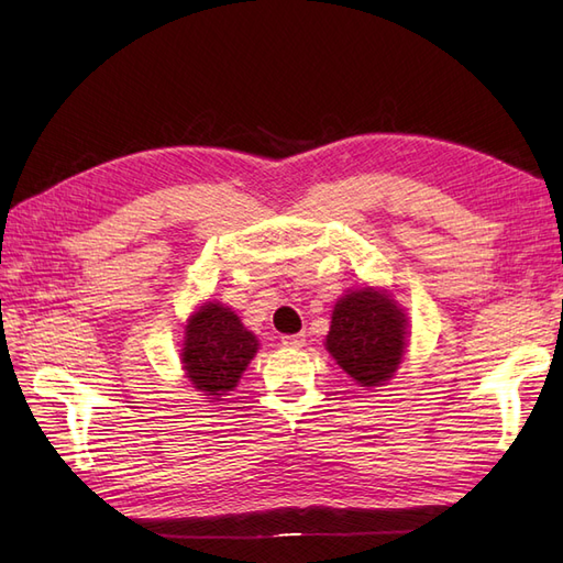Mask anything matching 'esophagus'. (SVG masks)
<instances>
[{"label": "esophagus", "instance_id": "34e87169", "mask_svg": "<svg viewBox=\"0 0 563 563\" xmlns=\"http://www.w3.org/2000/svg\"><path fill=\"white\" fill-rule=\"evenodd\" d=\"M282 345H284V347H291V350H298V347L305 345V335H302V333L282 335Z\"/></svg>", "mask_w": 563, "mask_h": 563}]
</instances>
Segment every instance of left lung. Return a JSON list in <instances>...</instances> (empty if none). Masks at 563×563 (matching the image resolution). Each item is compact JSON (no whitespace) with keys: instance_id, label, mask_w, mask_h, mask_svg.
Masks as SVG:
<instances>
[{"instance_id":"1","label":"left lung","mask_w":563,"mask_h":563,"mask_svg":"<svg viewBox=\"0 0 563 563\" xmlns=\"http://www.w3.org/2000/svg\"><path fill=\"white\" fill-rule=\"evenodd\" d=\"M327 350L362 387H378L401 364L406 317L385 294L360 288L335 302Z\"/></svg>"}]
</instances>
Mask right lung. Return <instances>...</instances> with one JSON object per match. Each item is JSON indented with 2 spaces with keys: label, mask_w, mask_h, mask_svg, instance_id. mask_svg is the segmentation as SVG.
Segmentation results:
<instances>
[{
  "label": "right lung",
  "mask_w": 563,
  "mask_h": 563,
  "mask_svg": "<svg viewBox=\"0 0 563 563\" xmlns=\"http://www.w3.org/2000/svg\"><path fill=\"white\" fill-rule=\"evenodd\" d=\"M255 352L258 340L244 329L240 317L223 305L207 302L185 329L183 368L197 389L218 399L236 387Z\"/></svg>",
  "instance_id": "add662e5"
}]
</instances>
